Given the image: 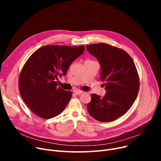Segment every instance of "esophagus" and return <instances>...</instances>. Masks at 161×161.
Returning a JSON list of instances; mask_svg holds the SVG:
<instances>
[{
	"label": "esophagus",
	"mask_w": 161,
	"mask_h": 161,
	"mask_svg": "<svg viewBox=\"0 0 161 161\" xmlns=\"http://www.w3.org/2000/svg\"><path fill=\"white\" fill-rule=\"evenodd\" d=\"M73 92L76 95H81V93H83V92L81 90H79V89H75V90L73 91Z\"/></svg>",
	"instance_id": "esophagus-1"
}]
</instances>
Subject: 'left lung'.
Here are the masks:
<instances>
[{"mask_svg": "<svg viewBox=\"0 0 161 161\" xmlns=\"http://www.w3.org/2000/svg\"><path fill=\"white\" fill-rule=\"evenodd\" d=\"M86 48L100 64V79L106 89L103 98L91 95L87 110L100 122L113 121L127 112L137 97L140 79L136 67L121 48L105 43L87 45Z\"/></svg>", "mask_w": 161, "mask_h": 161, "instance_id": "left-lung-1", "label": "left lung"}]
</instances>
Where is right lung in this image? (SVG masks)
<instances>
[{
    "label": "right lung",
    "instance_id": "right-lung-1",
    "mask_svg": "<svg viewBox=\"0 0 161 161\" xmlns=\"http://www.w3.org/2000/svg\"><path fill=\"white\" fill-rule=\"evenodd\" d=\"M84 50V46L47 45L29 57L22 68L18 83L21 98L34 114L50 119L63 112L72 92L58 87L56 80L66 74Z\"/></svg>",
    "mask_w": 161,
    "mask_h": 161
}]
</instances>
